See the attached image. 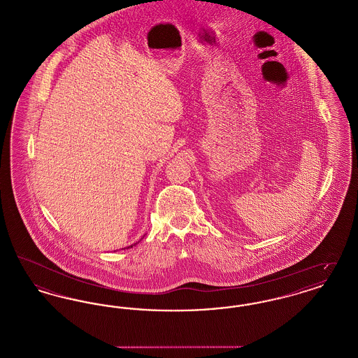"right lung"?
Returning <instances> with one entry per match:
<instances>
[{
  "label": "right lung",
  "instance_id": "right-lung-1",
  "mask_svg": "<svg viewBox=\"0 0 358 358\" xmlns=\"http://www.w3.org/2000/svg\"><path fill=\"white\" fill-rule=\"evenodd\" d=\"M131 247H133V245H131Z\"/></svg>",
  "mask_w": 358,
  "mask_h": 358
}]
</instances>
